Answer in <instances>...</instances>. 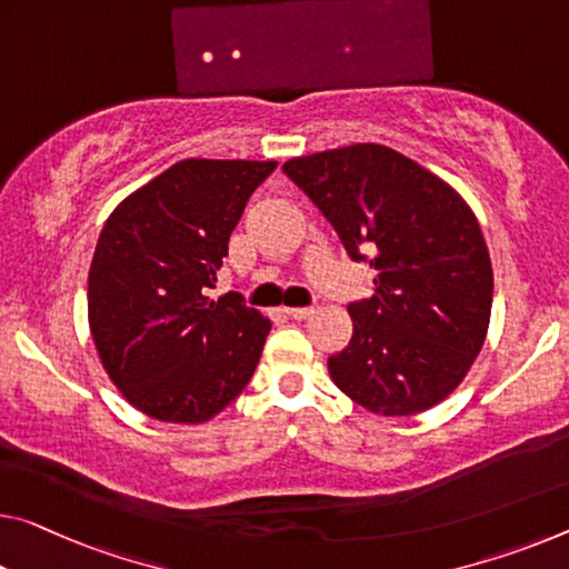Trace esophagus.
<instances>
[{"label":"esophagus","mask_w":569,"mask_h":569,"mask_svg":"<svg viewBox=\"0 0 569 569\" xmlns=\"http://www.w3.org/2000/svg\"><path fill=\"white\" fill-rule=\"evenodd\" d=\"M283 311H286L291 319H309L311 313H313L311 306H293V309H283Z\"/></svg>","instance_id":"1"}]
</instances>
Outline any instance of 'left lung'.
<instances>
[{"instance_id":"1","label":"left lung","mask_w":569,"mask_h":569,"mask_svg":"<svg viewBox=\"0 0 569 569\" xmlns=\"http://www.w3.org/2000/svg\"><path fill=\"white\" fill-rule=\"evenodd\" d=\"M283 171L347 256L377 270L372 299L349 303L355 333L329 357L333 385L377 415H415L446 400L481 351L491 317V258L471 207L380 143L291 159Z\"/></svg>"}]
</instances>
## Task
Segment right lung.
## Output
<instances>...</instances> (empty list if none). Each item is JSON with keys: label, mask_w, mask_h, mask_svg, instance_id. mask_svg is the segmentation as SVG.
Segmentation results:
<instances>
[{"label": "right lung", "mask_w": 569, "mask_h": 569, "mask_svg": "<svg viewBox=\"0 0 569 569\" xmlns=\"http://www.w3.org/2000/svg\"><path fill=\"white\" fill-rule=\"evenodd\" d=\"M276 161L184 159L106 220L88 273V321L133 408L204 422L256 372L270 321L238 291L212 301L232 230Z\"/></svg>", "instance_id": "right-lung-1"}]
</instances>
